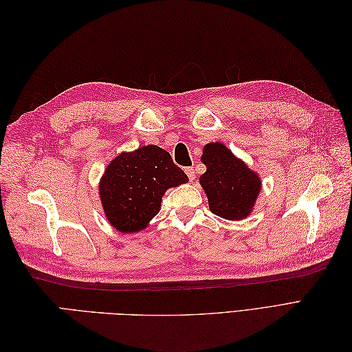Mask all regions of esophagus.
<instances>
[{"label":"esophagus","instance_id":"obj_1","mask_svg":"<svg viewBox=\"0 0 352 352\" xmlns=\"http://www.w3.org/2000/svg\"><path fill=\"white\" fill-rule=\"evenodd\" d=\"M185 172H186L189 180H194V179H195V170H194L192 167H186Z\"/></svg>","mask_w":352,"mask_h":352}]
</instances>
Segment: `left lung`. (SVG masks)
<instances>
[{
    "instance_id": "left-lung-1",
    "label": "left lung",
    "mask_w": 352,
    "mask_h": 352,
    "mask_svg": "<svg viewBox=\"0 0 352 352\" xmlns=\"http://www.w3.org/2000/svg\"><path fill=\"white\" fill-rule=\"evenodd\" d=\"M206 173L199 177L211 212L229 220L248 217L260 194L258 176L220 142L207 144L202 150Z\"/></svg>"
}]
</instances>
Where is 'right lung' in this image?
Segmentation results:
<instances>
[{"label": "right lung", "instance_id": "obj_1", "mask_svg": "<svg viewBox=\"0 0 352 352\" xmlns=\"http://www.w3.org/2000/svg\"><path fill=\"white\" fill-rule=\"evenodd\" d=\"M188 176L163 148L146 145L116 157L105 168L100 197L110 225L123 233L142 230L155 217L168 188Z\"/></svg>", "mask_w": 352, "mask_h": 352}]
</instances>
